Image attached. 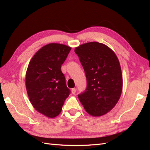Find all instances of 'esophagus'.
Returning a JSON list of instances; mask_svg holds the SVG:
<instances>
[{"instance_id": "esophagus-1", "label": "esophagus", "mask_w": 150, "mask_h": 150, "mask_svg": "<svg viewBox=\"0 0 150 150\" xmlns=\"http://www.w3.org/2000/svg\"><path fill=\"white\" fill-rule=\"evenodd\" d=\"M71 93H72L73 94H74V93L76 92V89L75 88H71Z\"/></svg>"}]
</instances>
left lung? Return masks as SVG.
<instances>
[{"label": "left lung", "mask_w": 150, "mask_h": 150, "mask_svg": "<svg viewBox=\"0 0 150 150\" xmlns=\"http://www.w3.org/2000/svg\"><path fill=\"white\" fill-rule=\"evenodd\" d=\"M84 69L87 88L78 96L86 112L94 117L112 110L121 97L122 76L119 59L108 46L89 42L75 49Z\"/></svg>", "instance_id": "left-lung-1"}]
</instances>
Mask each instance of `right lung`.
Masks as SVG:
<instances>
[{"label":"right lung","mask_w":150,"mask_h":150,"mask_svg":"<svg viewBox=\"0 0 150 150\" xmlns=\"http://www.w3.org/2000/svg\"><path fill=\"white\" fill-rule=\"evenodd\" d=\"M71 47L50 43L38 50L30 61L25 74V87L33 108L53 118L61 112L70 89L62 71Z\"/></svg>","instance_id":"add662e5"}]
</instances>
